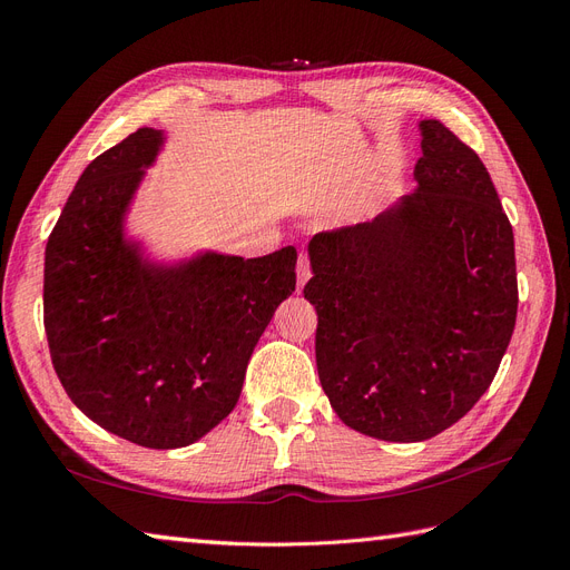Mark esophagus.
I'll return each mask as SVG.
<instances>
[{"label": "esophagus", "instance_id": "esophagus-1", "mask_svg": "<svg viewBox=\"0 0 570 570\" xmlns=\"http://www.w3.org/2000/svg\"><path fill=\"white\" fill-rule=\"evenodd\" d=\"M312 278V264H308V254H299V264H297V292L306 285V281Z\"/></svg>", "mask_w": 570, "mask_h": 570}]
</instances>
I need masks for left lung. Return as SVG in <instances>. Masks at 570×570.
I'll return each mask as SVG.
<instances>
[{
    "label": "left lung",
    "instance_id": "1",
    "mask_svg": "<svg viewBox=\"0 0 570 570\" xmlns=\"http://www.w3.org/2000/svg\"><path fill=\"white\" fill-rule=\"evenodd\" d=\"M419 189L375 220L314 235L316 366L344 425L435 438L492 385L519 308L513 230L485 164L421 120Z\"/></svg>",
    "mask_w": 570,
    "mask_h": 570
}]
</instances>
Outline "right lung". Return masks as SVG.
Masks as SVG:
<instances>
[{
	"instance_id": "add662e5",
	"label": "right lung",
	"mask_w": 570,
	"mask_h": 570,
	"mask_svg": "<svg viewBox=\"0 0 570 570\" xmlns=\"http://www.w3.org/2000/svg\"><path fill=\"white\" fill-rule=\"evenodd\" d=\"M164 142L137 128L82 170L45 249V333L73 404L149 450L193 444L235 409L258 337L295 292L297 249L142 262L124 214Z\"/></svg>"
}]
</instances>
